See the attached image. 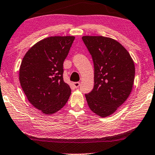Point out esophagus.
<instances>
[{"mask_svg": "<svg viewBox=\"0 0 155 155\" xmlns=\"http://www.w3.org/2000/svg\"><path fill=\"white\" fill-rule=\"evenodd\" d=\"M73 85L75 88H77V87H79L80 83L79 82H74V83H73Z\"/></svg>", "mask_w": 155, "mask_h": 155, "instance_id": "obj_1", "label": "esophagus"}]
</instances>
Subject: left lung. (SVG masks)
<instances>
[{"instance_id":"left-lung-1","label":"left lung","mask_w":155,"mask_h":155,"mask_svg":"<svg viewBox=\"0 0 155 155\" xmlns=\"http://www.w3.org/2000/svg\"><path fill=\"white\" fill-rule=\"evenodd\" d=\"M94 63V88L85 94L92 112L101 117L112 115L132 91L135 66L127 50L114 39L83 36Z\"/></svg>"}]
</instances>
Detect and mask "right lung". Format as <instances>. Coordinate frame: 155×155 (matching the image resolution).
Listing matches in <instances>:
<instances>
[{"mask_svg":"<svg viewBox=\"0 0 155 155\" xmlns=\"http://www.w3.org/2000/svg\"><path fill=\"white\" fill-rule=\"evenodd\" d=\"M75 37L54 36L43 39L25 54L19 70V81L28 100L46 115L66 104L71 88L63 81V62Z\"/></svg>","mask_w":155,"mask_h":155,"instance_id":"1","label":"right lung"}]
</instances>
